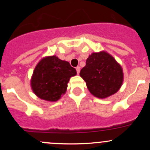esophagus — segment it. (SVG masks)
Listing matches in <instances>:
<instances>
[{
	"instance_id": "1",
	"label": "esophagus",
	"mask_w": 150,
	"mask_h": 150,
	"mask_svg": "<svg viewBox=\"0 0 150 150\" xmlns=\"http://www.w3.org/2000/svg\"><path fill=\"white\" fill-rule=\"evenodd\" d=\"M80 70H81V67H80L79 66H78L76 67V71H77V73L78 74H79V72H80Z\"/></svg>"
}]
</instances>
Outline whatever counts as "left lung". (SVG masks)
<instances>
[{"label":"left lung","mask_w":150,"mask_h":150,"mask_svg":"<svg viewBox=\"0 0 150 150\" xmlns=\"http://www.w3.org/2000/svg\"><path fill=\"white\" fill-rule=\"evenodd\" d=\"M80 75L92 95L105 99L117 93L123 83L121 65L107 51L92 53Z\"/></svg>","instance_id":"8db88e82"}]
</instances>
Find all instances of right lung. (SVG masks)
Wrapping results in <instances>:
<instances>
[{
  "label": "right lung",
  "instance_id": "1",
  "mask_svg": "<svg viewBox=\"0 0 150 150\" xmlns=\"http://www.w3.org/2000/svg\"><path fill=\"white\" fill-rule=\"evenodd\" d=\"M75 68L57 56L45 57L35 67L30 80L33 93L43 100L57 102L64 93L71 77L76 75Z\"/></svg>",
  "mask_w": 150,
  "mask_h": 150
}]
</instances>
